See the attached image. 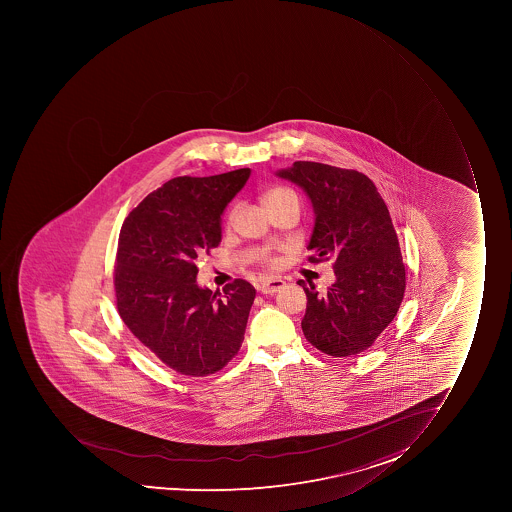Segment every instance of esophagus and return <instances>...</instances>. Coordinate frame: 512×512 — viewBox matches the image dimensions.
<instances>
[{"mask_svg": "<svg viewBox=\"0 0 512 512\" xmlns=\"http://www.w3.org/2000/svg\"><path fill=\"white\" fill-rule=\"evenodd\" d=\"M285 282L279 277H267V279L262 280L259 285V290L262 294H275V292H279L280 289H284Z\"/></svg>", "mask_w": 512, "mask_h": 512, "instance_id": "obj_1", "label": "esophagus"}]
</instances>
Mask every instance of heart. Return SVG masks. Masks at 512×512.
I'll return each mask as SVG.
<instances>
[{"mask_svg":"<svg viewBox=\"0 0 512 512\" xmlns=\"http://www.w3.org/2000/svg\"><path fill=\"white\" fill-rule=\"evenodd\" d=\"M285 195H295V193L289 190V188H272V190L262 195V203H264V207H267L270 202H274L277 198L285 197Z\"/></svg>","mask_w":512,"mask_h":512,"instance_id":"obj_1","label":"heart"}]
</instances>
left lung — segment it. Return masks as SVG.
I'll return each instance as SVG.
<instances>
[{"instance_id":"obj_1","label":"left lung","mask_w":512,"mask_h":512,"mask_svg":"<svg viewBox=\"0 0 512 512\" xmlns=\"http://www.w3.org/2000/svg\"><path fill=\"white\" fill-rule=\"evenodd\" d=\"M277 177L295 183L314 208L310 262L334 257L335 282L307 295L305 339L332 357L360 354L394 320L404 299L405 269L389 210L364 173L295 162Z\"/></svg>"}]
</instances>
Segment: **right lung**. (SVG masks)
Returning <instances> with one entry per match:
<instances>
[{"mask_svg": "<svg viewBox=\"0 0 512 512\" xmlns=\"http://www.w3.org/2000/svg\"><path fill=\"white\" fill-rule=\"evenodd\" d=\"M248 177L250 168L172 178L143 198L120 230L118 314L178 374H215L242 345L255 289L237 279L213 294L197 284L195 262L222 242L223 212Z\"/></svg>", "mask_w": 512, "mask_h": 512, "instance_id": "add662e5", "label": "right lung"}]
</instances>
